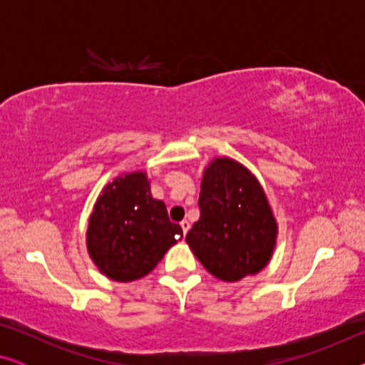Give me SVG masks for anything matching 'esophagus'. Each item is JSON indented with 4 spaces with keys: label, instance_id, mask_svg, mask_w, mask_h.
<instances>
[{
    "label": "esophagus",
    "instance_id": "obj_1",
    "mask_svg": "<svg viewBox=\"0 0 365 365\" xmlns=\"http://www.w3.org/2000/svg\"><path fill=\"white\" fill-rule=\"evenodd\" d=\"M181 227H182V232H184V234H187L189 227H191V224H189L187 219H184V221H181Z\"/></svg>",
    "mask_w": 365,
    "mask_h": 365
}]
</instances>
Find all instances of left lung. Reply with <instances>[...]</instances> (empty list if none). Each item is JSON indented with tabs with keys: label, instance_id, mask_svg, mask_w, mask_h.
<instances>
[{
	"label": "left lung",
	"instance_id": "1",
	"mask_svg": "<svg viewBox=\"0 0 365 365\" xmlns=\"http://www.w3.org/2000/svg\"><path fill=\"white\" fill-rule=\"evenodd\" d=\"M201 217L186 234L206 271L224 282L261 272L277 241V221L259 179L236 159L214 158L204 169Z\"/></svg>",
	"mask_w": 365,
	"mask_h": 365
}]
</instances>
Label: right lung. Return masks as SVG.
<instances>
[{
	"label": "right lung",
	"mask_w": 365,
	"mask_h": 365,
	"mask_svg": "<svg viewBox=\"0 0 365 365\" xmlns=\"http://www.w3.org/2000/svg\"><path fill=\"white\" fill-rule=\"evenodd\" d=\"M181 237L182 229L169 221L166 204L151 196L148 174L134 171L114 178L98 196L86 247L99 272L131 282L148 276Z\"/></svg>",
	"instance_id": "add662e5"
}]
</instances>
